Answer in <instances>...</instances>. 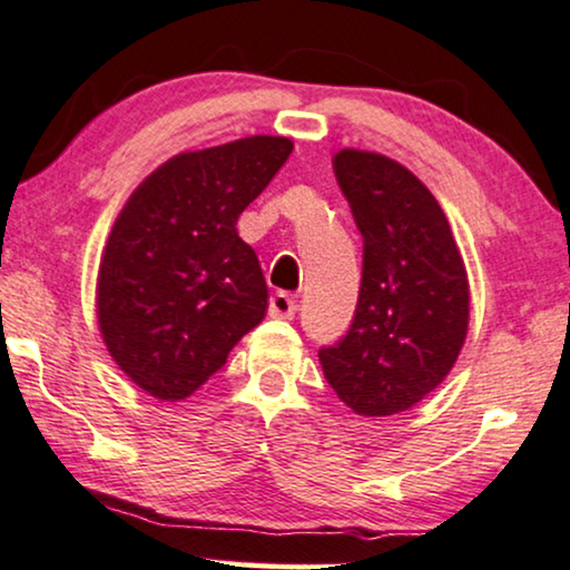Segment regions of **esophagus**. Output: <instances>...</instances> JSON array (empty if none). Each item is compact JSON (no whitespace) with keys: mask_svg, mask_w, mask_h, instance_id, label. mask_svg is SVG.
<instances>
[{"mask_svg":"<svg viewBox=\"0 0 570 570\" xmlns=\"http://www.w3.org/2000/svg\"><path fill=\"white\" fill-rule=\"evenodd\" d=\"M294 313H297V299H294L292 294H286V292L273 294L268 302L271 317H276V321H292Z\"/></svg>","mask_w":570,"mask_h":570,"instance_id":"obj_1","label":"esophagus"}]
</instances>
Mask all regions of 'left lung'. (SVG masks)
Wrapping results in <instances>:
<instances>
[{
  "mask_svg": "<svg viewBox=\"0 0 570 570\" xmlns=\"http://www.w3.org/2000/svg\"><path fill=\"white\" fill-rule=\"evenodd\" d=\"M333 171L362 234V286L346 336L317 356L352 412L391 416L456 364L469 328L466 268L443 208L406 166L344 148Z\"/></svg>",
  "mask_w": 570,
  "mask_h": 570,
  "instance_id": "left-lung-1",
  "label": "left lung"
}]
</instances>
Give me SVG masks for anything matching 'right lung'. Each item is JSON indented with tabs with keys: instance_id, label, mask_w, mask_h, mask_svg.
<instances>
[{
	"instance_id": "1",
	"label": "right lung",
	"mask_w": 570,
	"mask_h": 570,
	"mask_svg": "<svg viewBox=\"0 0 570 570\" xmlns=\"http://www.w3.org/2000/svg\"><path fill=\"white\" fill-rule=\"evenodd\" d=\"M292 148L289 138L253 135L174 156L114 222L98 268V328L148 396H193L265 317L268 286L237 218Z\"/></svg>"
}]
</instances>
